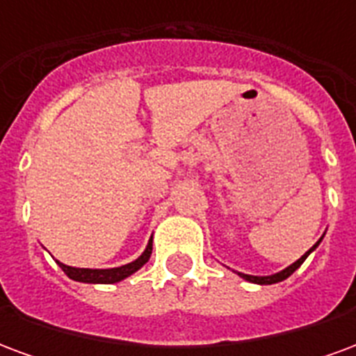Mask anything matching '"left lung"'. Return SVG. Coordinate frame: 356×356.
I'll use <instances>...</instances> for the list:
<instances>
[{
	"label": "left lung",
	"instance_id": "1",
	"mask_svg": "<svg viewBox=\"0 0 356 356\" xmlns=\"http://www.w3.org/2000/svg\"><path fill=\"white\" fill-rule=\"evenodd\" d=\"M322 238H324V236H322ZM322 238L318 240V242H316V244H314V246L311 248L309 252H305V254L301 255V257H299L298 261L291 263L290 267H286V268H284V270H280V273H275V275H268V276H254V275H244V273H238V276H242V278H244V280H248V282H252V284H261V286H265V284L282 282V280H286L288 276L293 275V273H296V270H298V268L301 267V263L305 261V259H307V257H309V254H311V252H314V250H316V246L321 244Z\"/></svg>",
	"mask_w": 356,
	"mask_h": 356
}]
</instances>
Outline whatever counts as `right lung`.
Wrapping results in <instances>:
<instances>
[{
	"mask_svg": "<svg viewBox=\"0 0 356 356\" xmlns=\"http://www.w3.org/2000/svg\"><path fill=\"white\" fill-rule=\"evenodd\" d=\"M152 254V240L148 242L145 252L135 259V261L122 265V267L114 268H78V267H68L65 263H58V267L63 268L68 278H72L76 282H86V284H114L124 280L127 276H131L133 273H137L145 263L150 259Z\"/></svg>",
	"mask_w": 356,
	"mask_h": 356,
	"instance_id": "right-lung-1",
	"label": "right lung"
}]
</instances>
